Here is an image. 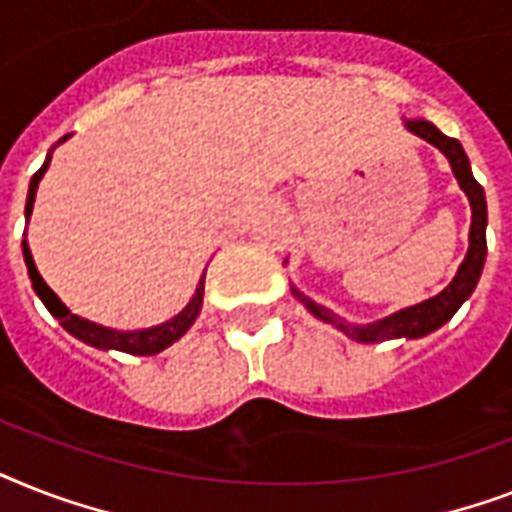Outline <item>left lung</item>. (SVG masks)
I'll return each mask as SVG.
<instances>
[{
	"mask_svg": "<svg viewBox=\"0 0 512 512\" xmlns=\"http://www.w3.org/2000/svg\"><path fill=\"white\" fill-rule=\"evenodd\" d=\"M404 127L412 135L422 138L430 146H436L441 154L449 159V167H452L457 183L465 191L470 201V236H468V252H465V260L460 263L454 279L449 281V287H444L438 295L428 297L417 305H409V308H401V311L390 313L385 319H377L372 324H353V321H345L342 316H337L335 311H329L324 305H319L311 297H305L300 289L292 284V295L300 300V303L308 308V311L316 316L324 324H332L348 335L350 340L356 342H382V340H398V337H406V340H417V337H425L430 332H436L452 319L454 313L460 311V305L473 295L478 279H481V271H484L486 263V196L484 188L478 185V180L473 177L470 170L468 154L462 148L460 140L449 138L444 132L438 130L436 124H430L428 119H404Z\"/></svg>",
	"mask_w": 512,
	"mask_h": 512,
	"instance_id": "8db88e82",
	"label": "left lung"
}]
</instances>
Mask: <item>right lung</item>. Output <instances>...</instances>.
Listing matches in <instances>:
<instances>
[{
  "instance_id": "obj_1",
  "label": "right lung",
  "mask_w": 512,
  "mask_h": 512,
  "mask_svg": "<svg viewBox=\"0 0 512 512\" xmlns=\"http://www.w3.org/2000/svg\"><path fill=\"white\" fill-rule=\"evenodd\" d=\"M71 135H63V138L50 148V154L44 159V164L39 167L34 177H31V183H28V199H26V223L31 212H34V199H36V188H39V180L44 177L47 167L52 162V151L60 146V143H66ZM23 260H26V268H28V279H31V287L34 292L39 295V300L44 303V308L60 321V327L66 329L68 335H74L76 340L87 342L92 348L98 350H122V353H132V356H154V353H162L164 348H170L172 342H177L180 337L191 329V324L196 321L201 311V303H204V276L207 271L201 273L199 284H196V292H193L191 303L185 305L183 311L172 316L170 321H164V324H156V327H148V329H111V327H103V324H95L90 319H82V316H76L71 313L63 305L55 292H52L44 279L39 276L36 271V263L34 257H31V249H28V241L23 239Z\"/></svg>"
}]
</instances>
